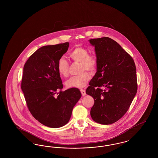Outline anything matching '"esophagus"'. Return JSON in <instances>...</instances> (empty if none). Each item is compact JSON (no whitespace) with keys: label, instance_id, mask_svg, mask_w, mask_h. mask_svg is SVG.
Masks as SVG:
<instances>
[{"label":"esophagus","instance_id":"esophagus-1","mask_svg":"<svg viewBox=\"0 0 158 158\" xmlns=\"http://www.w3.org/2000/svg\"><path fill=\"white\" fill-rule=\"evenodd\" d=\"M81 94H82V96H85L86 95V92L84 89H81Z\"/></svg>","mask_w":158,"mask_h":158}]
</instances>
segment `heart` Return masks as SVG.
I'll return each mask as SVG.
<instances>
[{"instance_id":"heart-1","label":"heart","mask_w":158,"mask_h":158,"mask_svg":"<svg viewBox=\"0 0 158 158\" xmlns=\"http://www.w3.org/2000/svg\"><path fill=\"white\" fill-rule=\"evenodd\" d=\"M69 57L75 62L80 63L81 70H88L95 72L97 70L98 59L97 56L94 53H89L86 48L82 46H77L69 54ZM69 64L63 57L60 58L57 61V69L59 73L66 77L69 73ZM90 73L83 72L81 75L70 77L66 82V85L69 88H82L90 80Z\"/></svg>"}]
</instances>
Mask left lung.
<instances>
[{"label":"left lung","instance_id":"1","mask_svg":"<svg viewBox=\"0 0 158 158\" xmlns=\"http://www.w3.org/2000/svg\"><path fill=\"white\" fill-rule=\"evenodd\" d=\"M98 59L97 72L86 93L94 99L92 120L111 124L127 111L137 90L135 63L132 57L109 37L89 40Z\"/></svg>","mask_w":158,"mask_h":158}]
</instances>
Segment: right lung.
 Returning a JSON list of instances; mask_svg holds the SVG:
<instances>
[{
    "label": "right lung",
    "instance_id": "right-lung-1",
    "mask_svg": "<svg viewBox=\"0 0 158 158\" xmlns=\"http://www.w3.org/2000/svg\"><path fill=\"white\" fill-rule=\"evenodd\" d=\"M68 42L46 45L33 53L23 66L21 89L32 115L51 128L66 124L82 95L77 88L61 91L57 61L68 51Z\"/></svg>",
    "mask_w": 158,
    "mask_h": 158
}]
</instances>
